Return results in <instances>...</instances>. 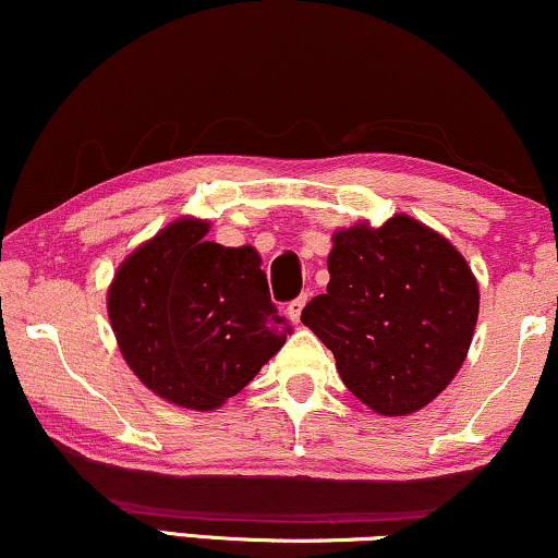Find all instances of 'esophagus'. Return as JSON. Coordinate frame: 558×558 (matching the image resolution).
<instances>
[{"instance_id": "1", "label": "esophagus", "mask_w": 558, "mask_h": 558, "mask_svg": "<svg viewBox=\"0 0 558 558\" xmlns=\"http://www.w3.org/2000/svg\"><path fill=\"white\" fill-rule=\"evenodd\" d=\"M305 305H307V294H300V296H296V300H292V302H289V305H287V315L292 317L294 323H300L302 307H305Z\"/></svg>"}]
</instances>
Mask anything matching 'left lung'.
I'll use <instances>...</instances> for the list:
<instances>
[{
  "instance_id": "1",
  "label": "left lung",
  "mask_w": 558,
  "mask_h": 558,
  "mask_svg": "<svg viewBox=\"0 0 558 558\" xmlns=\"http://www.w3.org/2000/svg\"><path fill=\"white\" fill-rule=\"evenodd\" d=\"M328 292L302 323L336 356L343 385L381 415H408L444 392L472 343L480 287L446 238L408 215L332 238Z\"/></svg>"
}]
</instances>
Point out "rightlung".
Instances as JSON below:
<instances>
[{"label":"right lung","mask_w":558,"mask_h":558,"mask_svg":"<svg viewBox=\"0 0 558 558\" xmlns=\"http://www.w3.org/2000/svg\"><path fill=\"white\" fill-rule=\"evenodd\" d=\"M205 235L207 222H171L130 253L107 296L128 366L156 395L192 410H215L241 392L289 332L258 253Z\"/></svg>","instance_id":"obj_1"}]
</instances>
